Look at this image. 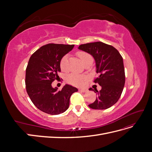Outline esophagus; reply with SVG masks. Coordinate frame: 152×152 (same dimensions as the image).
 <instances>
[{
  "instance_id": "esophagus-1",
  "label": "esophagus",
  "mask_w": 152,
  "mask_h": 152,
  "mask_svg": "<svg viewBox=\"0 0 152 152\" xmlns=\"http://www.w3.org/2000/svg\"><path fill=\"white\" fill-rule=\"evenodd\" d=\"M79 91L81 93H86V92L88 91V90L86 89H79Z\"/></svg>"
}]
</instances>
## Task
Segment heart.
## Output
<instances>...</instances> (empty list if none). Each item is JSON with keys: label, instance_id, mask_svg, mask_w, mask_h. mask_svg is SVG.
<instances>
[{"label": "heart", "instance_id": "1", "mask_svg": "<svg viewBox=\"0 0 152 152\" xmlns=\"http://www.w3.org/2000/svg\"><path fill=\"white\" fill-rule=\"evenodd\" d=\"M78 56L80 58L82 63H84V65L88 62L90 60H93V58L91 55L86 52H79L77 53ZM68 55L66 54L65 56H63L60 60V68L63 71H66L67 70V63H68ZM67 81L68 83H70L73 86H80L83 85L84 82L86 79V77L84 75H81L77 74V73H71L69 75H68Z\"/></svg>", "mask_w": 152, "mask_h": 152}]
</instances>
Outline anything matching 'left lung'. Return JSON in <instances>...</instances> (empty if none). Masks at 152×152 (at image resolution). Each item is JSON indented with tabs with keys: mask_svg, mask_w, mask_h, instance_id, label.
<instances>
[{
	"mask_svg": "<svg viewBox=\"0 0 152 152\" xmlns=\"http://www.w3.org/2000/svg\"><path fill=\"white\" fill-rule=\"evenodd\" d=\"M78 49L94 58L96 72L99 75L94 82L102 87L99 92L89 89L96 92L98 95L95 102L89 104V107L95 110L111 107L120 98L125 84V70L122 56L115 48L102 42L81 44Z\"/></svg>",
	"mask_w": 152,
	"mask_h": 152,
	"instance_id": "obj_1",
	"label": "left lung"
}]
</instances>
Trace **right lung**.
Masks as SVG:
<instances>
[{
	"instance_id": "obj_1",
	"label": "right lung",
	"mask_w": 152,
	"mask_h": 152,
	"mask_svg": "<svg viewBox=\"0 0 152 152\" xmlns=\"http://www.w3.org/2000/svg\"><path fill=\"white\" fill-rule=\"evenodd\" d=\"M73 47L74 45L49 44L37 50L29 59L26 69V92L32 103L43 112L50 115L65 112L69 107L71 95L78 91L68 84L61 90L52 86L61 72V59Z\"/></svg>"
}]
</instances>
